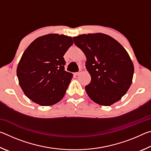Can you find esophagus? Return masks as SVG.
<instances>
[{"label":"esophagus","mask_w":151,"mask_h":151,"mask_svg":"<svg viewBox=\"0 0 151 151\" xmlns=\"http://www.w3.org/2000/svg\"><path fill=\"white\" fill-rule=\"evenodd\" d=\"M75 74V75H76V76H78V75H79L81 74V72H77V73H74Z\"/></svg>","instance_id":"1"}]
</instances>
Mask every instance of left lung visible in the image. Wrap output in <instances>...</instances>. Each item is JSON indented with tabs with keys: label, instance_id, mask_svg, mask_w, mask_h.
<instances>
[{
	"label": "left lung",
	"instance_id": "1",
	"mask_svg": "<svg viewBox=\"0 0 151 151\" xmlns=\"http://www.w3.org/2000/svg\"><path fill=\"white\" fill-rule=\"evenodd\" d=\"M75 45L86 57V68L91 81L86 93L96 103L110 106L119 101L131 85L134 66L124 48L103 33L73 37Z\"/></svg>",
	"mask_w": 151,
	"mask_h": 151
}]
</instances>
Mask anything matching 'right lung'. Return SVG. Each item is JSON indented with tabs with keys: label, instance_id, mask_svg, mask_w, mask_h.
Listing matches in <instances>:
<instances>
[{
	"label": "right lung",
	"instance_id": "right-lung-1",
	"mask_svg": "<svg viewBox=\"0 0 151 151\" xmlns=\"http://www.w3.org/2000/svg\"><path fill=\"white\" fill-rule=\"evenodd\" d=\"M73 44L70 37L49 34L37 38L25 50L17 75L24 94L34 103L50 106L65 96L73 75L65 70L63 56Z\"/></svg>",
	"mask_w": 151,
	"mask_h": 151
}]
</instances>
